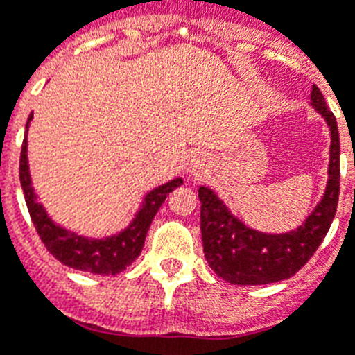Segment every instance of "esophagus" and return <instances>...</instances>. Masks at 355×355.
I'll return each mask as SVG.
<instances>
[{"instance_id":"esophagus-1","label":"esophagus","mask_w":355,"mask_h":355,"mask_svg":"<svg viewBox=\"0 0 355 355\" xmlns=\"http://www.w3.org/2000/svg\"><path fill=\"white\" fill-rule=\"evenodd\" d=\"M188 171H190V175H193V178H202L206 171V163L202 162V158H199V156H193Z\"/></svg>"}]
</instances>
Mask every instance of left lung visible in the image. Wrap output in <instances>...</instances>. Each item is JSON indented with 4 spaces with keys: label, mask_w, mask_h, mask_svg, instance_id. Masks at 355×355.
<instances>
[{
    "label": "left lung",
    "mask_w": 355,
    "mask_h": 355,
    "mask_svg": "<svg viewBox=\"0 0 355 355\" xmlns=\"http://www.w3.org/2000/svg\"><path fill=\"white\" fill-rule=\"evenodd\" d=\"M311 101L331 128V162L324 199L302 225L286 234L258 233L236 220L209 188H199L206 261L227 283L249 286L291 277L309 261L331 227L340 197V135L336 117L316 85H313Z\"/></svg>",
    "instance_id": "left-lung-1"
}]
</instances>
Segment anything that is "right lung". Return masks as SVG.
Here are the masks:
<instances>
[{
    "mask_svg": "<svg viewBox=\"0 0 355 355\" xmlns=\"http://www.w3.org/2000/svg\"><path fill=\"white\" fill-rule=\"evenodd\" d=\"M30 121L31 114L26 122V131ZM26 146V137H24L23 147H21V159H19V180H21L24 200H26L28 211H30L31 222L37 229V234L40 236L46 249L58 261L71 266V268H76V270L90 272V274L115 275L119 272L126 270L142 252L149 225L159 206L163 205V200L167 199V196L174 188L183 184V180L178 178L171 183L155 188L153 192L146 196L142 208H140L139 215L130 227L124 229L121 234L105 238V240H89V238L76 236V234L69 233L65 229H60L58 225L53 224L42 206L37 202V196L31 188L30 172H28Z\"/></svg>",
    "mask_w": 355,
    "mask_h": 355,
    "instance_id": "right-lung-1",
    "label": "right lung"
}]
</instances>
